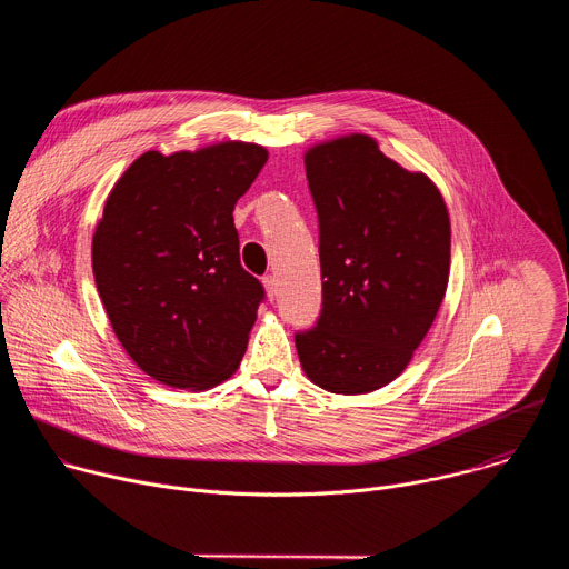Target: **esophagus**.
Segmentation results:
<instances>
[{"instance_id":"34e87169","label":"esophagus","mask_w":569,"mask_h":569,"mask_svg":"<svg viewBox=\"0 0 569 569\" xmlns=\"http://www.w3.org/2000/svg\"><path fill=\"white\" fill-rule=\"evenodd\" d=\"M263 286H266L268 297L274 299V297H277V279H274L272 274H266V277H263Z\"/></svg>"}]
</instances>
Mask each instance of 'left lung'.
<instances>
[{"instance_id": "obj_1", "label": "left lung", "mask_w": 569, "mask_h": 569, "mask_svg": "<svg viewBox=\"0 0 569 569\" xmlns=\"http://www.w3.org/2000/svg\"><path fill=\"white\" fill-rule=\"evenodd\" d=\"M308 189L319 222L321 310L295 333L306 376L367 393L402 373L446 295L450 218L439 189L367 134L312 146Z\"/></svg>"}]
</instances>
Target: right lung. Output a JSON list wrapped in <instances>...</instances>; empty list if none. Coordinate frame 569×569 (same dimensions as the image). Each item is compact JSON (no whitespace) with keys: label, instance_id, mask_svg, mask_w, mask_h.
Returning <instances> with one entry per match:
<instances>
[{"label":"right lung","instance_id":"right-lung-1","mask_svg":"<svg viewBox=\"0 0 569 569\" xmlns=\"http://www.w3.org/2000/svg\"><path fill=\"white\" fill-rule=\"evenodd\" d=\"M266 161L242 141L148 150L108 196L94 281L121 347L161 385L209 389L248 349L266 290L240 266L231 211Z\"/></svg>","mask_w":569,"mask_h":569}]
</instances>
